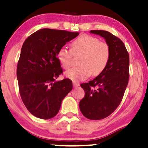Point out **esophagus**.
I'll return each instance as SVG.
<instances>
[{"label":"esophagus","instance_id":"34e87169","mask_svg":"<svg viewBox=\"0 0 148 148\" xmlns=\"http://www.w3.org/2000/svg\"><path fill=\"white\" fill-rule=\"evenodd\" d=\"M79 86V84L77 82H73V87L74 88H77Z\"/></svg>","mask_w":148,"mask_h":148}]
</instances>
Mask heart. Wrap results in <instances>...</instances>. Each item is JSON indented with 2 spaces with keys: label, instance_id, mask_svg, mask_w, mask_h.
<instances>
[{
  "label": "heart",
  "instance_id": "heart-1",
  "mask_svg": "<svg viewBox=\"0 0 148 148\" xmlns=\"http://www.w3.org/2000/svg\"><path fill=\"white\" fill-rule=\"evenodd\" d=\"M73 56L79 58L81 66L72 68L64 73L72 81H84L92 74L97 76L104 70L111 56V49L105 42L88 35H81L71 44V51L62 47L57 53V58L64 69L72 65Z\"/></svg>",
  "mask_w": 148,
  "mask_h": 148
}]
</instances>
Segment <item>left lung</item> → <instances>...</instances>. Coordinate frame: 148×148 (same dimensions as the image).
<instances>
[{
	"label": "left lung",
	"instance_id": "obj_1",
	"mask_svg": "<svg viewBox=\"0 0 148 148\" xmlns=\"http://www.w3.org/2000/svg\"><path fill=\"white\" fill-rule=\"evenodd\" d=\"M90 33L102 37L111 49L104 70L92 81L81 84L85 96L79 102L80 110L86 118L97 120L111 115L121 102L130 77V57L122 40L113 34L105 30Z\"/></svg>",
	"mask_w": 148,
	"mask_h": 148
}]
</instances>
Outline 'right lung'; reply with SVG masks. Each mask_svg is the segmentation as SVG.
<instances>
[{"label": "right lung", "instance_id": "1", "mask_svg": "<svg viewBox=\"0 0 148 148\" xmlns=\"http://www.w3.org/2000/svg\"><path fill=\"white\" fill-rule=\"evenodd\" d=\"M78 35L79 33L43 28L23 42L16 76L22 101L34 116L45 120L53 118L62 99L72 90L70 79L56 81L62 73L57 53Z\"/></svg>", "mask_w": 148, "mask_h": 148}]
</instances>
